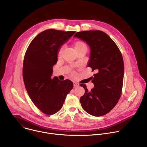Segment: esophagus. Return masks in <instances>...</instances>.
I'll list each match as a JSON object with an SVG mask.
<instances>
[{"label": "esophagus", "mask_w": 147, "mask_h": 147, "mask_svg": "<svg viewBox=\"0 0 147 147\" xmlns=\"http://www.w3.org/2000/svg\"><path fill=\"white\" fill-rule=\"evenodd\" d=\"M73 84H74V87H78V86H80L79 84L77 83V82H74Z\"/></svg>", "instance_id": "1"}]
</instances>
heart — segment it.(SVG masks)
<instances>
[{
	"label": "heart",
	"mask_w": 147,
	"mask_h": 147,
	"mask_svg": "<svg viewBox=\"0 0 147 147\" xmlns=\"http://www.w3.org/2000/svg\"><path fill=\"white\" fill-rule=\"evenodd\" d=\"M73 49L75 52H77L78 51H82V50H86L87 51V47L86 45V44L83 42L82 41H77L76 42L74 43L73 44ZM63 48H61L59 51H58V53H57V56L59 57L61 56L62 52H63Z\"/></svg>",
	"instance_id": "heart-1"
}]
</instances>
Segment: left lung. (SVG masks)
I'll use <instances>...</instances> for the list:
<instances>
[{"label":"left lung","instance_id":"left-lung-1","mask_svg":"<svg viewBox=\"0 0 147 147\" xmlns=\"http://www.w3.org/2000/svg\"><path fill=\"white\" fill-rule=\"evenodd\" d=\"M74 37L86 42L90 48L88 66L95 71L92 82L94 88L89 91L85 84H80L85 94L80 98L86 112L94 116L109 113L120 98L124 77V62L115 42L99 30L77 32Z\"/></svg>","mask_w":147,"mask_h":147}]
</instances>
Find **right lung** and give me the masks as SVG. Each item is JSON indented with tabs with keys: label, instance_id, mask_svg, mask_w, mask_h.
Wrapping results in <instances>:
<instances>
[{
	"label": "right lung",
	"instance_id": "obj_1",
	"mask_svg": "<svg viewBox=\"0 0 147 147\" xmlns=\"http://www.w3.org/2000/svg\"><path fill=\"white\" fill-rule=\"evenodd\" d=\"M75 32L45 30L34 38L26 51L23 68L25 87L35 105L47 115L57 112L73 88L70 80L60 81L52 75L59 50Z\"/></svg>",
	"mask_w": 147,
	"mask_h": 147
}]
</instances>
